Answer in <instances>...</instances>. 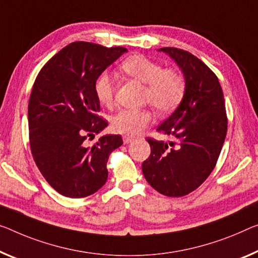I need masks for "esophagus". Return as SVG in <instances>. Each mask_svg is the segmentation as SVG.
I'll return each mask as SVG.
<instances>
[{
	"instance_id": "esophagus-1",
	"label": "esophagus",
	"mask_w": 258,
	"mask_h": 258,
	"mask_svg": "<svg viewBox=\"0 0 258 258\" xmlns=\"http://www.w3.org/2000/svg\"><path fill=\"white\" fill-rule=\"evenodd\" d=\"M133 141H134L133 136H129V135H125V136H123V142L125 143V144H129V143H132Z\"/></svg>"
}]
</instances>
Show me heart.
I'll return each instance as SVG.
<instances>
[{"mask_svg": "<svg viewBox=\"0 0 258 258\" xmlns=\"http://www.w3.org/2000/svg\"><path fill=\"white\" fill-rule=\"evenodd\" d=\"M121 70L128 76L146 84L144 100L158 112L166 114L179 106L185 93L183 76L172 68H164L144 55H133L121 63ZM94 93L100 104L110 107L114 102L115 84L110 75L104 71L94 82ZM153 121L149 109H121L112 117V126L118 134L137 135Z\"/></svg>", "mask_w": 258, "mask_h": 258, "instance_id": "heart-1", "label": "heart"}]
</instances>
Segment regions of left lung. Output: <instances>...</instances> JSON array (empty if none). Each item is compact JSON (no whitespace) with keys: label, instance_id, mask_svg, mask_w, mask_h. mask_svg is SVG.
<instances>
[{"label":"left lung","instance_id":"1","mask_svg":"<svg viewBox=\"0 0 258 258\" xmlns=\"http://www.w3.org/2000/svg\"><path fill=\"white\" fill-rule=\"evenodd\" d=\"M180 67L185 93L179 107L158 126L167 142L146 138L150 157L142 165L146 181L165 196L181 197L208 179L227 133L224 93L216 74L187 50L164 47Z\"/></svg>","mask_w":258,"mask_h":258}]
</instances>
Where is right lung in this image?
<instances>
[{
    "instance_id": "1",
    "label": "right lung",
    "mask_w": 258,
    "mask_h": 258,
    "mask_svg": "<svg viewBox=\"0 0 258 258\" xmlns=\"http://www.w3.org/2000/svg\"><path fill=\"white\" fill-rule=\"evenodd\" d=\"M124 47L75 41L39 71L29 100V138L33 159L58 194L82 198L98 191L108 177L109 154L122 145L120 135L86 144L108 122L99 115L94 93L99 74L125 53Z\"/></svg>"
}]
</instances>
